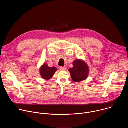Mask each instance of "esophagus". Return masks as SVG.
I'll use <instances>...</instances> for the list:
<instances>
[{"label":"esophagus","mask_w":128,"mask_h":128,"mask_svg":"<svg viewBox=\"0 0 128 128\" xmlns=\"http://www.w3.org/2000/svg\"><path fill=\"white\" fill-rule=\"evenodd\" d=\"M60 69L61 70H65L66 69V68L65 67H60Z\"/></svg>","instance_id":"34e87169"}]
</instances>
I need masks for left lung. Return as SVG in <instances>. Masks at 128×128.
I'll list each match as a JSON object with an SVG mask.
<instances>
[{"instance_id": "obj_1", "label": "left lung", "mask_w": 128, "mask_h": 128, "mask_svg": "<svg viewBox=\"0 0 128 128\" xmlns=\"http://www.w3.org/2000/svg\"><path fill=\"white\" fill-rule=\"evenodd\" d=\"M74 67L69 69L72 80L80 82L85 80L88 74L89 68L82 60L78 59L73 62Z\"/></svg>"}]
</instances>
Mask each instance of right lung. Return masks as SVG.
<instances>
[{"label":"right lung","instance_id":"1","mask_svg":"<svg viewBox=\"0 0 128 128\" xmlns=\"http://www.w3.org/2000/svg\"><path fill=\"white\" fill-rule=\"evenodd\" d=\"M57 70L55 67H50L44 63L40 68V74L44 79L48 80L54 76Z\"/></svg>","mask_w":128,"mask_h":128}]
</instances>
